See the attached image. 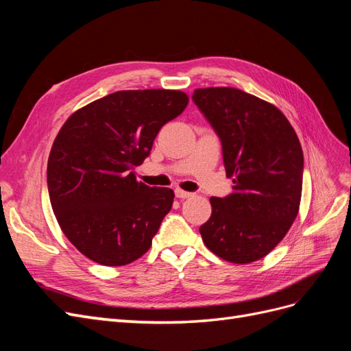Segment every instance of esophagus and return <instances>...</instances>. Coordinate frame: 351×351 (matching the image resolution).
<instances>
[{"label": "esophagus", "mask_w": 351, "mask_h": 351, "mask_svg": "<svg viewBox=\"0 0 351 351\" xmlns=\"http://www.w3.org/2000/svg\"><path fill=\"white\" fill-rule=\"evenodd\" d=\"M176 196L178 199H187L192 196V193H189V192H186V190H182V189H176Z\"/></svg>", "instance_id": "esophagus-1"}]
</instances>
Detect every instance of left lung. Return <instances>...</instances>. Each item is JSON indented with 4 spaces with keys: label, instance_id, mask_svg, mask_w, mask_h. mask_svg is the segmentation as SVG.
I'll return each mask as SVG.
<instances>
[{
    "label": "left lung",
    "instance_id": "8db88e82",
    "mask_svg": "<svg viewBox=\"0 0 351 351\" xmlns=\"http://www.w3.org/2000/svg\"><path fill=\"white\" fill-rule=\"evenodd\" d=\"M192 99L222 143L234 193L210 197L200 226L205 246L231 263L259 261L285 237L299 214L303 151L275 105L236 88H204Z\"/></svg>",
    "mask_w": 351,
    "mask_h": 351
}]
</instances>
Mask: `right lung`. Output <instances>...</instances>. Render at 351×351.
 I'll return each instance as SVG.
<instances>
[{"label":"right lung","instance_id":"1","mask_svg":"<svg viewBox=\"0 0 351 351\" xmlns=\"http://www.w3.org/2000/svg\"><path fill=\"white\" fill-rule=\"evenodd\" d=\"M187 104L182 90H119L62 124L48 158L49 200L64 236L90 261L123 267L152 246L174 192L137 182L133 169Z\"/></svg>","mask_w":351,"mask_h":351}]
</instances>
